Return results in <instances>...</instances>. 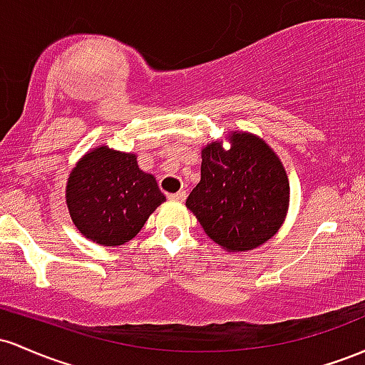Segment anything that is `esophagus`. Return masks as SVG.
I'll return each mask as SVG.
<instances>
[{
    "mask_svg": "<svg viewBox=\"0 0 365 365\" xmlns=\"http://www.w3.org/2000/svg\"><path fill=\"white\" fill-rule=\"evenodd\" d=\"M186 196H187L186 191L181 190V191H178V193L169 195V198H170V200H175V202H184V200H186Z\"/></svg>",
    "mask_w": 365,
    "mask_h": 365,
    "instance_id": "obj_1",
    "label": "esophagus"
}]
</instances>
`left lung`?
<instances>
[{"instance_id": "8db88e82", "label": "left lung", "mask_w": 365, "mask_h": 365, "mask_svg": "<svg viewBox=\"0 0 365 365\" xmlns=\"http://www.w3.org/2000/svg\"><path fill=\"white\" fill-rule=\"evenodd\" d=\"M202 150V179L186 200L203 231L226 252H248L271 240L289 207L284 165L264 139L236 130Z\"/></svg>"}]
</instances>
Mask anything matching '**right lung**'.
Masks as SVG:
<instances>
[{"label": "right lung", "mask_w": 365, "mask_h": 365, "mask_svg": "<svg viewBox=\"0 0 365 365\" xmlns=\"http://www.w3.org/2000/svg\"><path fill=\"white\" fill-rule=\"evenodd\" d=\"M68 214L79 232L101 247L133 240L165 202L157 179L134 153L101 145L76 163L65 187Z\"/></svg>", "instance_id": "1"}]
</instances>
